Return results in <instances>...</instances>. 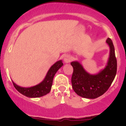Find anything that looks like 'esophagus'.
Masks as SVG:
<instances>
[{"mask_svg": "<svg viewBox=\"0 0 126 126\" xmlns=\"http://www.w3.org/2000/svg\"><path fill=\"white\" fill-rule=\"evenodd\" d=\"M71 60H72V59H71V57L70 55H66L64 56V61L65 63H69V62L71 61Z\"/></svg>", "mask_w": 126, "mask_h": 126, "instance_id": "esophagus-1", "label": "esophagus"}]
</instances>
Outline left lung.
<instances>
[{
  "mask_svg": "<svg viewBox=\"0 0 126 126\" xmlns=\"http://www.w3.org/2000/svg\"><path fill=\"white\" fill-rule=\"evenodd\" d=\"M106 42L110 47L109 61L106 67L98 74H89L78 61L71 63L73 67L72 86L75 93L81 97L94 99L100 96L107 91L115 78L117 65L114 46L109 38Z\"/></svg>",
  "mask_w": 126,
  "mask_h": 126,
  "instance_id": "left-lung-1",
  "label": "left lung"
}]
</instances>
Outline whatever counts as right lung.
I'll return each mask as SVG.
<instances>
[{"label": "right lung", "instance_id": "add662e5", "mask_svg": "<svg viewBox=\"0 0 126 126\" xmlns=\"http://www.w3.org/2000/svg\"><path fill=\"white\" fill-rule=\"evenodd\" d=\"M63 65L62 61H59L51 67L42 83L30 88H23L13 83L15 88L24 96L30 98H38L43 96L50 92L53 83V77L57 71Z\"/></svg>", "mask_w": 126, "mask_h": 126}]
</instances>
